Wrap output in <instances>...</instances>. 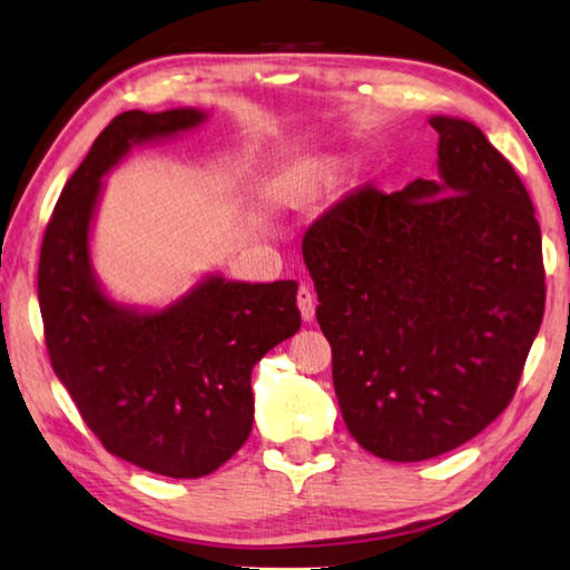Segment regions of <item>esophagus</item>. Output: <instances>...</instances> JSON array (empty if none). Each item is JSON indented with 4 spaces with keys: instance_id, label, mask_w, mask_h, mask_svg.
<instances>
[{
    "instance_id": "1",
    "label": "esophagus",
    "mask_w": 570,
    "mask_h": 570,
    "mask_svg": "<svg viewBox=\"0 0 570 570\" xmlns=\"http://www.w3.org/2000/svg\"><path fill=\"white\" fill-rule=\"evenodd\" d=\"M296 306H299L304 322L314 320V294L309 292V286H302L299 292H296Z\"/></svg>"
}]
</instances>
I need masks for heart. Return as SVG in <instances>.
<instances>
[{
  "label": "heart",
  "instance_id": "heart-1",
  "mask_svg": "<svg viewBox=\"0 0 570 570\" xmlns=\"http://www.w3.org/2000/svg\"><path fill=\"white\" fill-rule=\"evenodd\" d=\"M345 169V159L337 155H314L296 159L292 165L278 171L271 193L278 203L299 207L317 200L322 193L334 185V179Z\"/></svg>",
  "mask_w": 570,
  "mask_h": 570
}]
</instances>
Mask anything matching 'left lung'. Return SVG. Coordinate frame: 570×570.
<instances>
[{
  "label": "left lung",
  "instance_id": "obj_1",
  "mask_svg": "<svg viewBox=\"0 0 570 570\" xmlns=\"http://www.w3.org/2000/svg\"><path fill=\"white\" fill-rule=\"evenodd\" d=\"M436 179L350 195L302 256L347 431L387 462L474 439L512 401L546 309L525 185L480 126L431 116Z\"/></svg>",
  "mask_w": 570,
  "mask_h": 570
}]
</instances>
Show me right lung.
I'll return each mask as SVG.
<instances>
[{"instance_id":"add662e5","label":"right lung","mask_w":570,"mask_h":570,"mask_svg":"<svg viewBox=\"0 0 570 570\" xmlns=\"http://www.w3.org/2000/svg\"><path fill=\"white\" fill-rule=\"evenodd\" d=\"M207 116H116L62 187L38 271L50 363L88 429L114 456L171 480L210 474L246 444L253 367L302 327L296 282L205 274L175 302L137 306L114 299L96 274L90 236L104 177L134 147L183 137Z\"/></svg>"}]
</instances>
